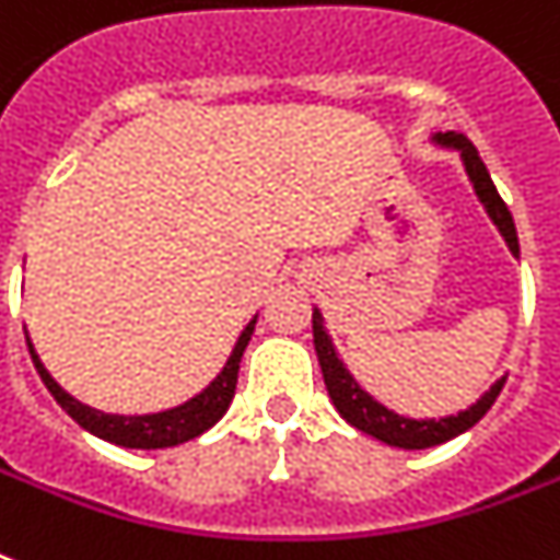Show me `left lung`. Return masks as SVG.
I'll list each match as a JSON object with an SVG mask.
<instances>
[{
	"label": "left lung",
	"instance_id": "8db88e82",
	"mask_svg": "<svg viewBox=\"0 0 560 560\" xmlns=\"http://www.w3.org/2000/svg\"><path fill=\"white\" fill-rule=\"evenodd\" d=\"M433 142L442 144V148L459 151L462 165L468 171L479 202L486 206L488 218L494 220V226L500 229V235L505 237V244H509L512 255L517 258V255H521V244H517V229H514L512 211H509V206L503 202V197L497 194L494 183H491V174H488L486 162L479 160L477 148L468 142V136L456 133V130L435 133ZM314 349L316 358H319V366H323L325 386H328V395H331L337 412H340L351 427H358V430L374 435V439H381V442L392 444V447H404V451L435 447V444L451 442V439H456L459 433L470 430V427L477 424L479 418L491 409V404H494L505 383L503 374L477 404H470L468 409H462L456 416H444L439 418V421H435V418H407L398 416V412H392V409H386L383 404H377V400L354 381V374L342 366V360L337 358V349H334L331 337L325 331V319L323 314H319V307H314Z\"/></svg>",
	"mask_w": 560,
	"mask_h": 560
}]
</instances>
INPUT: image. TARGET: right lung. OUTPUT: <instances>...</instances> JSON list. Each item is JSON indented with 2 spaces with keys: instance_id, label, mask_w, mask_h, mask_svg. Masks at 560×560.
<instances>
[{
  "instance_id": "add662e5",
  "label": "right lung",
  "mask_w": 560,
  "mask_h": 560,
  "mask_svg": "<svg viewBox=\"0 0 560 560\" xmlns=\"http://www.w3.org/2000/svg\"><path fill=\"white\" fill-rule=\"evenodd\" d=\"M255 323H258V314L246 323V328L237 337L235 349L229 354L226 366L220 369V374L214 381L200 392L188 398L186 404L179 407L162 409V412H151V416H113V412H101V409H92L81 400H74L69 392L60 386V383L48 374V369L43 366V360L37 358V351L28 342L31 360H34V369L39 372L46 389L55 395V400L69 412V416L90 430L92 435H98L104 442H113L118 447H133V451H160V447H174V444H183L194 435L206 433L209 427H214L223 418V412L229 409L232 398H235L237 386V369H241V358H244L246 346H249V337L255 331Z\"/></svg>"
}]
</instances>
